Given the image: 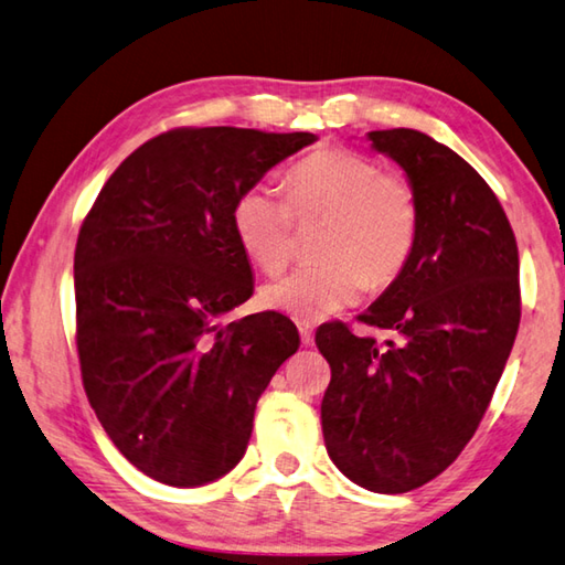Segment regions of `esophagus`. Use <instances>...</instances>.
<instances>
[{
	"instance_id": "34e87169",
	"label": "esophagus",
	"mask_w": 565,
	"mask_h": 565,
	"mask_svg": "<svg viewBox=\"0 0 565 565\" xmlns=\"http://www.w3.org/2000/svg\"><path fill=\"white\" fill-rule=\"evenodd\" d=\"M299 333H301V343L303 345H311L313 343V328L309 323H299Z\"/></svg>"
}]
</instances>
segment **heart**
I'll return each mask as SVG.
<instances>
[{"label": "heart", "instance_id": "heart-1", "mask_svg": "<svg viewBox=\"0 0 565 565\" xmlns=\"http://www.w3.org/2000/svg\"><path fill=\"white\" fill-rule=\"evenodd\" d=\"M286 200L266 188L242 192L232 207V227L242 252L264 274L286 269L294 254V217H326L318 256L266 284L262 301L299 321L341 313L371 289L393 284L419 237V198L403 172L345 148H321L286 172Z\"/></svg>", "mask_w": 565, "mask_h": 565}]
</instances>
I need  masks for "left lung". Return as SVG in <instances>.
Listing matches in <instances>:
<instances>
[{
	"mask_svg": "<svg viewBox=\"0 0 565 565\" xmlns=\"http://www.w3.org/2000/svg\"><path fill=\"white\" fill-rule=\"evenodd\" d=\"M419 198L403 274L363 316L395 331L377 345L341 321L316 331L331 365L321 403L328 457L377 494H405L452 465L477 433L521 321L514 230L484 178L409 128L367 132Z\"/></svg>",
	"mask_w": 565,
	"mask_h": 565,
	"instance_id": "8db88e82",
	"label": "left lung"
}]
</instances>
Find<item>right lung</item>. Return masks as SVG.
I'll return each mask as SVG.
<instances>
[{
	"mask_svg": "<svg viewBox=\"0 0 565 565\" xmlns=\"http://www.w3.org/2000/svg\"><path fill=\"white\" fill-rule=\"evenodd\" d=\"M313 132L175 128L130 152L81 224L76 348L90 407L142 475L200 487L247 452L256 399L299 351L254 294L232 207Z\"/></svg>",
	"mask_w": 565,
	"mask_h": 565,
	"instance_id": "1",
	"label": "right lung"
}]
</instances>
